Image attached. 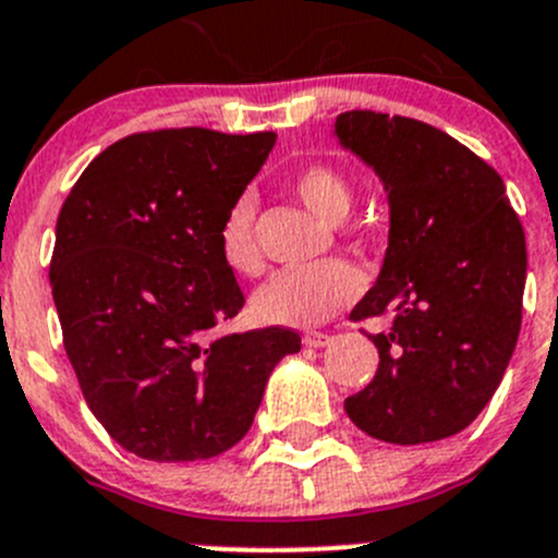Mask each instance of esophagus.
Wrapping results in <instances>:
<instances>
[{"label": "esophagus", "mask_w": 558, "mask_h": 558, "mask_svg": "<svg viewBox=\"0 0 558 558\" xmlns=\"http://www.w3.org/2000/svg\"><path fill=\"white\" fill-rule=\"evenodd\" d=\"M329 340H332V338H329V335H324V332H305L302 343L311 345V349H322V345H327Z\"/></svg>", "instance_id": "34e87169"}]
</instances>
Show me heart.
<instances>
[{
	"instance_id": "b5f03b06",
	"label": "heart",
	"mask_w": 558,
	"mask_h": 558,
	"mask_svg": "<svg viewBox=\"0 0 558 558\" xmlns=\"http://www.w3.org/2000/svg\"><path fill=\"white\" fill-rule=\"evenodd\" d=\"M294 196L329 226L343 223L351 209V187L340 171L329 166H307L291 177ZM256 202L240 196L223 215L218 229L220 256L234 272L256 275L262 269L256 236ZM360 272L345 262H324L307 269H280L253 294V313L272 327H313L343 311L360 294Z\"/></svg>"
}]
</instances>
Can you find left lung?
Returning a JSON list of instances; mask_svg holds the SVG:
<instances>
[{
  "label": "left lung",
  "instance_id": "obj_1",
  "mask_svg": "<svg viewBox=\"0 0 558 558\" xmlns=\"http://www.w3.org/2000/svg\"><path fill=\"white\" fill-rule=\"evenodd\" d=\"M335 138L376 171L389 204L381 272L351 318L392 316L373 381L345 398L389 445L461 434L488 405L521 332L526 236L505 182L434 124L345 111Z\"/></svg>",
  "mask_w": 558,
  "mask_h": 558
}]
</instances>
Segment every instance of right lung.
I'll return each instance as SVG.
<instances>
[{
    "label": "right lung",
    "mask_w": 558,
    "mask_h": 558,
    "mask_svg": "<svg viewBox=\"0 0 558 558\" xmlns=\"http://www.w3.org/2000/svg\"><path fill=\"white\" fill-rule=\"evenodd\" d=\"M275 133H135L97 155L57 220L51 291L86 405L117 445L158 463L204 461L251 430L300 335H215L245 305L218 229Z\"/></svg>",
    "instance_id": "add662e5"
}]
</instances>
